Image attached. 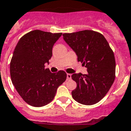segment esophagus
Listing matches in <instances>:
<instances>
[{"mask_svg":"<svg viewBox=\"0 0 131 131\" xmlns=\"http://www.w3.org/2000/svg\"><path fill=\"white\" fill-rule=\"evenodd\" d=\"M67 80H70L71 78V74H70V73H67Z\"/></svg>","mask_w":131,"mask_h":131,"instance_id":"obj_1","label":"esophagus"}]
</instances>
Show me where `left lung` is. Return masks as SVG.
<instances>
[{
  "label": "left lung",
  "instance_id": "obj_1",
  "mask_svg": "<svg viewBox=\"0 0 131 131\" xmlns=\"http://www.w3.org/2000/svg\"><path fill=\"white\" fill-rule=\"evenodd\" d=\"M63 39L88 69L87 74L73 73L77 83L72 91L73 99L81 104L94 105L100 101L111 88L115 78L114 53L102 34L93 30L64 33Z\"/></svg>",
  "mask_w": 131,
  "mask_h": 131
}]
</instances>
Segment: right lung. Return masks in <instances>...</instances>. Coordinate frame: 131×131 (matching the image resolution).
<instances>
[{"label": "right lung", "instance_id": "add662e5", "mask_svg": "<svg viewBox=\"0 0 131 131\" xmlns=\"http://www.w3.org/2000/svg\"><path fill=\"white\" fill-rule=\"evenodd\" d=\"M62 33L35 30L21 37L10 62L12 82L28 104L41 107L51 102L67 78L64 71L51 73L45 64L52 57L54 43Z\"/></svg>", "mask_w": 131, "mask_h": 131}]
</instances>
